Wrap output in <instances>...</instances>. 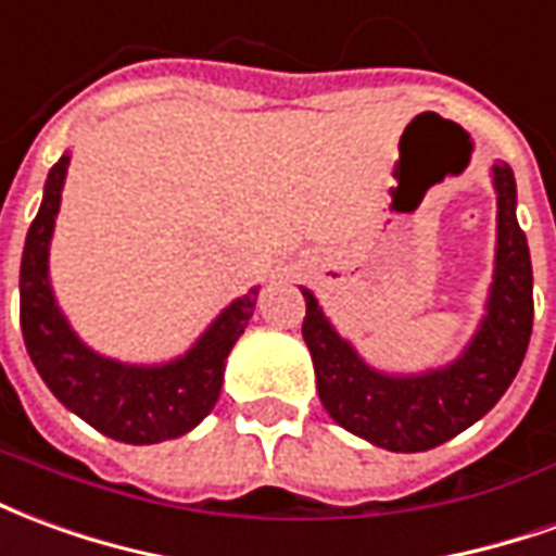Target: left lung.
Masks as SVG:
<instances>
[{"label": "left lung", "instance_id": "obj_1", "mask_svg": "<svg viewBox=\"0 0 556 556\" xmlns=\"http://www.w3.org/2000/svg\"><path fill=\"white\" fill-rule=\"evenodd\" d=\"M497 269L488 317L458 362L422 377L371 371L323 317L308 290L302 338L311 350L317 392L341 428L389 452H425L479 422L521 368L533 332V266L515 218V176L494 164Z\"/></svg>", "mask_w": 556, "mask_h": 556}]
</instances>
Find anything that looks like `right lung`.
Masks as SVG:
<instances>
[{
  "mask_svg": "<svg viewBox=\"0 0 556 556\" xmlns=\"http://www.w3.org/2000/svg\"><path fill=\"white\" fill-rule=\"evenodd\" d=\"M68 155L50 167L45 200L26 233L20 263V329L29 359L50 392L101 434L146 446L191 431L222 395L224 362L257 305V290L236 299L182 359L161 368H134L104 359L80 344L59 314L47 281V248L53 236Z\"/></svg>",
  "mask_w": 556,
  "mask_h": 556,
  "instance_id": "add662e5",
  "label": "right lung"
}]
</instances>
